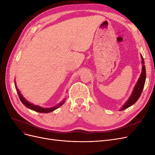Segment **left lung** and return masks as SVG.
I'll return each mask as SVG.
<instances>
[{
	"mask_svg": "<svg viewBox=\"0 0 155 155\" xmlns=\"http://www.w3.org/2000/svg\"><path fill=\"white\" fill-rule=\"evenodd\" d=\"M141 58H142V64L141 74H140L138 80L137 82V84L135 85L133 88V91L132 92V94H131L130 97H129L128 100L124 104V105L121 107L120 110H124L126 109H127V108H129L131 105L134 104L138 100L140 95H141L143 89L144 84L145 82V78H146V71H145V67L144 65V60L142 55H141Z\"/></svg>",
	"mask_w": 155,
	"mask_h": 155,
	"instance_id": "left-lung-1",
	"label": "left lung"
}]
</instances>
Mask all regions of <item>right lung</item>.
<instances>
[{"mask_svg":"<svg viewBox=\"0 0 155 155\" xmlns=\"http://www.w3.org/2000/svg\"><path fill=\"white\" fill-rule=\"evenodd\" d=\"M15 88L17 90L18 97H19V99H20V100L21 101L22 104H24V105L26 106L27 108H28V109L32 110H34V111L38 112H41V113H48V112H52V111L55 110V109H57L58 108H59V107H61L62 105H63L65 100H66V98H64V99L61 102H60L59 104H58L57 105H55V106L52 107H50V108H44V107H42L39 106V105H35L33 104H31V103L29 102L28 101H27L25 99V98L23 97V96L22 95V94L21 93L20 91L18 90L17 87V84H16L15 81Z\"/></svg>","mask_w":155,"mask_h":155,"instance_id":"add662e5","label":"right lung"}]
</instances>
